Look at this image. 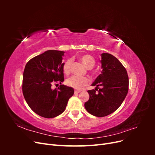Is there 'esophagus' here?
<instances>
[{
	"instance_id": "1",
	"label": "esophagus",
	"mask_w": 155,
	"mask_h": 155,
	"mask_svg": "<svg viewBox=\"0 0 155 155\" xmlns=\"http://www.w3.org/2000/svg\"><path fill=\"white\" fill-rule=\"evenodd\" d=\"M81 91H78V90H76L75 91V94H79V93H80Z\"/></svg>"
}]
</instances>
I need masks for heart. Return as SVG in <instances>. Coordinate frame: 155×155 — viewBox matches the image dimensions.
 <instances>
[{"label": "heart", "mask_w": 155, "mask_h": 155, "mask_svg": "<svg viewBox=\"0 0 155 155\" xmlns=\"http://www.w3.org/2000/svg\"><path fill=\"white\" fill-rule=\"evenodd\" d=\"M79 60L87 68H91L95 64L94 59L88 54L81 55L79 58ZM71 64L72 61L70 59L67 60L64 63L63 65V71L65 75H68L70 73ZM90 82V79L87 77H79L76 76H72L67 80V84L69 87L78 89V90H81L84 87L87 86Z\"/></svg>", "instance_id": "heart-1"}]
</instances>
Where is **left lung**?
Listing matches in <instances>:
<instances>
[{
  "label": "left lung",
  "mask_w": 155,
  "mask_h": 155,
  "mask_svg": "<svg viewBox=\"0 0 155 155\" xmlns=\"http://www.w3.org/2000/svg\"><path fill=\"white\" fill-rule=\"evenodd\" d=\"M101 63L102 71L92 85L96 87L87 91L90 97L85 104L87 112L97 117L106 116L118 109L129 91L127 72L120 61L104 53Z\"/></svg>",
  "instance_id": "left-lung-1"
}]
</instances>
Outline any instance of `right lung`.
Returning a JSON list of instances; mask_svg holds the SVG:
<instances>
[{
  "instance_id": "add662e5",
  "label": "right lung",
  "mask_w": 155,
  "mask_h": 155,
  "mask_svg": "<svg viewBox=\"0 0 155 155\" xmlns=\"http://www.w3.org/2000/svg\"><path fill=\"white\" fill-rule=\"evenodd\" d=\"M64 51L48 50L31 59L23 73L22 90L30 109L37 114L52 118L64 111L74 89L61 85L64 81L62 63ZM60 84L52 89L53 83ZM58 85V84H55Z\"/></svg>"
}]
</instances>
